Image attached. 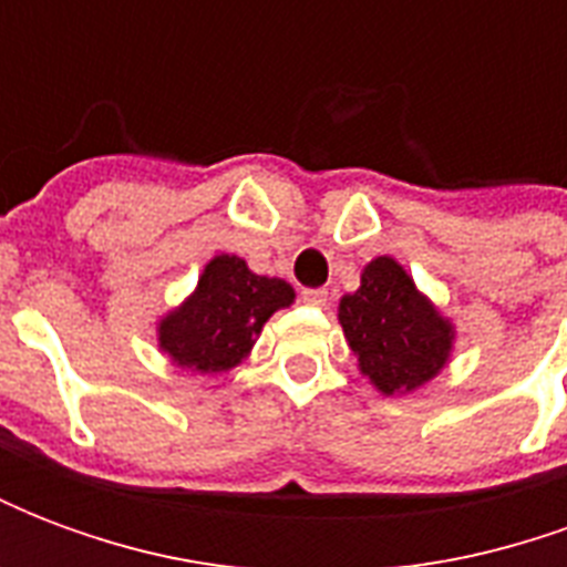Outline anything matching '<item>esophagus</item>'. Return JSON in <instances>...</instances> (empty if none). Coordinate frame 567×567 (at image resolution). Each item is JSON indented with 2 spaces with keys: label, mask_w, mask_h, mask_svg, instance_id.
Masks as SVG:
<instances>
[{
  "label": "esophagus",
  "mask_w": 567,
  "mask_h": 567,
  "mask_svg": "<svg viewBox=\"0 0 567 567\" xmlns=\"http://www.w3.org/2000/svg\"><path fill=\"white\" fill-rule=\"evenodd\" d=\"M300 300L307 303V307H328V291L324 288H303L300 291Z\"/></svg>",
  "instance_id": "esophagus-1"
}]
</instances>
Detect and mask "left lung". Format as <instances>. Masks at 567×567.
Here are the masks:
<instances>
[{
	"label": "left lung",
	"mask_w": 567,
	"mask_h": 567,
	"mask_svg": "<svg viewBox=\"0 0 567 567\" xmlns=\"http://www.w3.org/2000/svg\"><path fill=\"white\" fill-rule=\"evenodd\" d=\"M340 324L361 373L382 394L413 392L450 358L452 324L392 258L364 267L361 288L340 300Z\"/></svg>",
	"instance_id": "1"
}]
</instances>
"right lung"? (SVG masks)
Listing matches in <instances>:
<instances>
[{
    "label": "right lung",
    "mask_w": 567,
    "mask_h": 567,
    "mask_svg": "<svg viewBox=\"0 0 567 567\" xmlns=\"http://www.w3.org/2000/svg\"><path fill=\"white\" fill-rule=\"evenodd\" d=\"M291 300L288 282L251 272L236 255H218L206 264L197 291L161 321V349L178 368L224 373L251 352L264 321Z\"/></svg>",
    "instance_id": "right-lung-1"
}]
</instances>
